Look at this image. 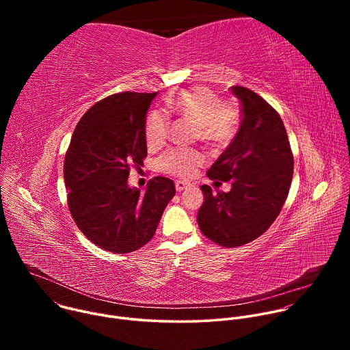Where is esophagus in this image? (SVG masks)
<instances>
[{"mask_svg": "<svg viewBox=\"0 0 350 350\" xmlns=\"http://www.w3.org/2000/svg\"><path fill=\"white\" fill-rule=\"evenodd\" d=\"M188 188H189V184H188V183H184V181H181V180L176 181V189H177V192H183V191H185V189H188Z\"/></svg>", "mask_w": 350, "mask_h": 350, "instance_id": "obj_1", "label": "esophagus"}]
</instances>
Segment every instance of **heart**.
<instances>
[{"label":"heart","mask_w":350,"mask_h":350,"mask_svg":"<svg viewBox=\"0 0 350 350\" xmlns=\"http://www.w3.org/2000/svg\"><path fill=\"white\" fill-rule=\"evenodd\" d=\"M169 113L181 116L193 124V137L213 149L226 148L235 137L239 126L237 108L230 103H220L212 90L193 87L170 96L166 101ZM167 119L152 112L146 119L145 139L149 146H159L167 137ZM204 163V157L195 149H172L161 159L166 173L181 178H191Z\"/></svg>","instance_id":"heart-1"}]
</instances>
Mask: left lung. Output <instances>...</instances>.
<instances>
[{
    "label": "left lung",
    "mask_w": 350,
    "mask_h": 350,
    "mask_svg": "<svg viewBox=\"0 0 350 350\" xmlns=\"http://www.w3.org/2000/svg\"><path fill=\"white\" fill-rule=\"evenodd\" d=\"M242 122L238 133L208 170L211 180L231 181L228 192L201 187L204 204L198 226L224 247L245 245L260 237L280 215L293 174V157L280 115L265 99L234 85Z\"/></svg>",
    "instance_id": "left-lung-1"
}]
</instances>
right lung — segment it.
<instances>
[{
    "instance_id": "add662e5",
    "label": "right lung",
    "mask_w": 350,
    "mask_h": 350,
    "mask_svg": "<svg viewBox=\"0 0 350 350\" xmlns=\"http://www.w3.org/2000/svg\"><path fill=\"white\" fill-rule=\"evenodd\" d=\"M157 92H119L91 107L77 123L65 157L68 205L80 231L113 254L134 252L155 235L176 193L166 177L145 192L130 188V166L146 157V112Z\"/></svg>"
}]
</instances>
